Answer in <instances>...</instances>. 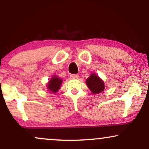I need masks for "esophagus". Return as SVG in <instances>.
<instances>
[{
  "label": "esophagus",
  "mask_w": 149,
  "mask_h": 149,
  "mask_svg": "<svg viewBox=\"0 0 149 149\" xmlns=\"http://www.w3.org/2000/svg\"><path fill=\"white\" fill-rule=\"evenodd\" d=\"M71 77L72 79H78V78H79V76H78V74H73V75H71Z\"/></svg>",
  "instance_id": "esophagus-1"
}]
</instances>
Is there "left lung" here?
<instances>
[{
	"mask_svg": "<svg viewBox=\"0 0 149 149\" xmlns=\"http://www.w3.org/2000/svg\"><path fill=\"white\" fill-rule=\"evenodd\" d=\"M85 83L90 91L93 94L101 93L105 88L104 80L100 78L96 73H92L90 77L86 79Z\"/></svg>",
	"mask_w": 149,
	"mask_h": 149,
	"instance_id": "obj_1",
	"label": "left lung"
}]
</instances>
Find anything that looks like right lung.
I'll use <instances>...</instances> for the list:
<instances>
[{
    "mask_svg": "<svg viewBox=\"0 0 149 149\" xmlns=\"http://www.w3.org/2000/svg\"><path fill=\"white\" fill-rule=\"evenodd\" d=\"M63 80L61 78L56 76L53 75L50 80H49L48 83H47V91H49L51 93H57L59 91L61 84H62Z\"/></svg>",
    "mask_w": 149,
    "mask_h": 149,
    "instance_id": "obj_1",
    "label": "right lung"
}]
</instances>
